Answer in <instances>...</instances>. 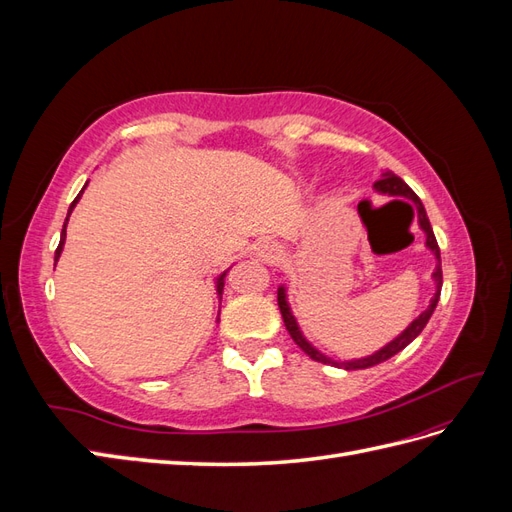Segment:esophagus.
I'll return each instance as SVG.
<instances>
[{
	"mask_svg": "<svg viewBox=\"0 0 512 512\" xmlns=\"http://www.w3.org/2000/svg\"><path fill=\"white\" fill-rule=\"evenodd\" d=\"M258 256L265 258V260H271L277 256V247L273 243H260L258 247Z\"/></svg>",
	"mask_w": 512,
	"mask_h": 512,
	"instance_id": "1",
	"label": "esophagus"
}]
</instances>
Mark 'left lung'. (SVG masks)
<instances>
[{
	"mask_svg": "<svg viewBox=\"0 0 512 512\" xmlns=\"http://www.w3.org/2000/svg\"><path fill=\"white\" fill-rule=\"evenodd\" d=\"M374 188L380 190V192H384V194H391V196H406V198H412L416 209H418V224H421V228L425 230V235H427V247H429V250H431L433 254H436V260H438L436 271H433V282H436V294H433V299H431V303H429V307L425 309V312H423L421 316H418L404 333H401L399 337H395L391 344H386L382 350L374 352L371 356H365V359H359V361L337 363V361L327 359V356L320 354L312 344L307 342V339L303 337V333L299 331L297 320H294V316H292V312H290L288 301H286V290H284V288L277 290V305H280V312H282L284 324H286V329H288L290 337L294 339V344H297V346L309 356V359H314V361H318V363H327V365L331 363V365H335V367H342V369H348V371H350V369H367V367H374V365H378V363H382V361H386V359H391V356H395L397 352L404 350V348L412 342V339L425 329V324L429 322V318H431V314H433V309H436V305H438L440 290H442L440 247H438L436 235H433V230H431V224H429V218H427V213H425V207H423V203H421V198H418V196L414 194V190L410 188V185H408L404 179L393 175V173H384V175L374 183Z\"/></svg>",
	"mask_w": 512,
	"mask_h": 512,
	"instance_id": "8db88e82",
	"label": "left lung"
}]
</instances>
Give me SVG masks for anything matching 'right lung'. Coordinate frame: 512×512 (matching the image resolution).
Segmentation results:
<instances>
[{
  "label": "right lung",
  "mask_w": 512,
  "mask_h": 512,
  "mask_svg": "<svg viewBox=\"0 0 512 512\" xmlns=\"http://www.w3.org/2000/svg\"><path fill=\"white\" fill-rule=\"evenodd\" d=\"M81 194H83V192H81ZM81 194L72 200V205H70V209H68V218H70L72 209L76 207V203H79ZM68 218H66V222H64V228H61V239H59V245H57V250H55V262H57V258H59V254H61V250H64V241H66V224H68ZM224 277H226V273H222V275L218 277V294H220V297H222V290H224Z\"/></svg>",
  "instance_id": "add662e5"
}]
</instances>
